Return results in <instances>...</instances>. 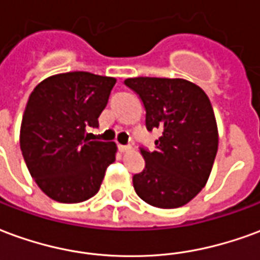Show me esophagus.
Wrapping results in <instances>:
<instances>
[{"label":"esophagus","instance_id":"obj_1","mask_svg":"<svg viewBox=\"0 0 260 260\" xmlns=\"http://www.w3.org/2000/svg\"><path fill=\"white\" fill-rule=\"evenodd\" d=\"M131 149H132V147L129 146V145H118V150L121 153H125V152H129Z\"/></svg>","mask_w":260,"mask_h":260}]
</instances>
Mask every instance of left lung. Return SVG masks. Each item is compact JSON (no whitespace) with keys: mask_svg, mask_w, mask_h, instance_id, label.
Masks as SVG:
<instances>
[{"mask_svg":"<svg viewBox=\"0 0 260 260\" xmlns=\"http://www.w3.org/2000/svg\"><path fill=\"white\" fill-rule=\"evenodd\" d=\"M124 83L143 103L147 131H161L154 150L141 147L145 169L132 178L135 192L154 207L184 206L206 185L217 153L210 100L199 86L180 78L139 76Z\"/></svg>","mask_w":260,"mask_h":260,"instance_id":"left-lung-1","label":"left lung"}]
</instances>
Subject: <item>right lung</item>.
Instances as JSON below:
<instances>
[{
    "label": "right lung",
    "instance_id": "right-lung-1",
    "mask_svg": "<svg viewBox=\"0 0 260 260\" xmlns=\"http://www.w3.org/2000/svg\"><path fill=\"white\" fill-rule=\"evenodd\" d=\"M117 79L90 72H67L33 89L20 125V150L31 178L48 198L79 203L100 189L115 160L114 142L90 141Z\"/></svg>",
    "mask_w": 260,
    "mask_h": 260
}]
</instances>
